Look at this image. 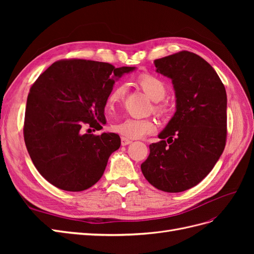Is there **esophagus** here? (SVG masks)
Returning a JSON list of instances; mask_svg holds the SVG:
<instances>
[{
	"mask_svg": "<svg viewBox=\"0 0 254 254\" xmlns=\"http://www.w3.org/2000/svg\"><path fill=\"white\" fill-rule=\"evenodd\" d=\"M131 142H132L131 140L127 139V137H125V136H122V137H121V143H122V145H123V146H126V145H128V144L131 143Z\"/></svg>",
	"mask_w": 254,
	"mask_h": 254,
	"instance_id": "obj_1",
	"label": "esophagus"
}]
</instances>
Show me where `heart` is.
<instances>
[{"label":"heart","mask_w":254,"mask_h":254,"mask_svg":"<svg viewBox=\"0 0 254 254\" xmlns=\"http://www.w3.org/2000/svg\"><path fill=\"white\" fill-rule=\"evenodd\" d=\"M137 83L142 88L152 102H160L163 99L166 94V86L162 79H160L157 76L150 74L141 75L137 78ZM125 84H118L114 87L107 99V105L108 107H113L124 98L126 93ZM155 110L159 114H165L167 112V106L164 104H160L155 107ZM157 125L151 119H137V118H128L121 123L113 125L114 131L119 132L120 134L124 135L129 139H139L146 134L152 133L156 131Z\"/></svg>","instance_id":"heart-1"}]
</instances>
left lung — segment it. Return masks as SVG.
<instances>
[{"label":"left lung","instance_id":"1","mask_svg":"<svg viewBox=\"0 0 254 254\" xmlns=\"http://www.w3.org/2000/svg\"><path fill=\"white\" fill-rule=\"evenodd\" d=\"M157 72L171 78L176 112L141 170L151 186L179 193L204 179L226 146L227 93L210 64L182 51L153 61ZM167 141H165V139Z\"/></svg>","mask_w":254,"mask_h":254}]
</instances>
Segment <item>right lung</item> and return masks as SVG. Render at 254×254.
Wrapping results in <instances>:
<instances>
[{"instance_id":"right-lung-1","label":"right lung","mask_w":254,"mask_h":254,"mask_svg":"<svg viewBox=\"0 0 254 254\" xmlns=\"http://www.w3.org/2000/svg\"><path fill=\"white\" fill-rule=\"evenodd\" d=\"M134 68L65 59L54 63L34 82L23 133L37 171L54 187L80 191L102 178L121 139L112 132L82 133V127L103 128L105 106L115 80Z\"/></svg>"}]
</instances>
